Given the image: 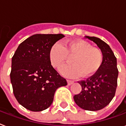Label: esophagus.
<instances>
[{
	"label": "esophagus",
	"mask_w": 126,
	"mask_h": 126,
	"mask_svg": "<svg viewBox=\"0 0 126 126\" xmlns=\"http://www.w3.org/2000/svg\"><path fill=\"white\" fill-rule=\"evenodd\" d=\"M74 83L73 80H70V79H67V83H68V85H70L71 84H72Z\"/></svg>",
	"instance_id": "34e87169"
}]
</instances>
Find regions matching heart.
<instances>
[{
  "instance_id": "heart-1",
  "label": "heart",
  "mask_w": 126,
  "mask_h": 126,
  "mask_svg": "<svg viewBox=\"0 0 126 126\" xmlns=\"http://www.w3.org/2000/svg\"><path fill=\"white\" fill-rule=\"evenodd\" d=\"M68 57L70 64L63 66L60 71L69 78H89L96 73L102 66L103 54L100 49L84 40L76 39L63 43H56L49 51V60L52 66L59 68Z\"/></svg>"
}]
</instances>
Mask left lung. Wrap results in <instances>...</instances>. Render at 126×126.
I'll return each mask as SVG.
<instances>
[{
    "label": "left lung",
    "instance_id": "left-lung-1",
    "mask_svg": "<svg viewBox=\"0 0 126 126\" xmlns=\"http://www.w3.org/2000/svg\"><path fill=\"white\" fill-rule=\"evenodd\" d=\"M97 45L103 54V62L98 71L86 80L78 81L81 91L74 100L79 107L87 111H98L113 100L117 87L118 70L116 58L106 43L96 37L85 36Z\"/></svg>",
    "mask_w": 126,
    "mask_h": 126
}]
</instances>
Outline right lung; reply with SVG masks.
Instances as JSON below:
<instances>
[{
    "label": "right lung",
    "mask_w": 126,
    "mask_h": 126,
    "mask_svg": "<svg viewBox=\"0 0 126 126\" xmlns=\"http://www.w3.org/2000/svg\"><path fill=\"white\" fill-rule=\"evenodd\" d=\"M65 35L35 34L21 43L12 57L10 79L15 98L32 111L50 106L56 89L67 85L51 65V47Z\"/></svg>",
    "instance_id": "obj_1"
}]
</instances>
